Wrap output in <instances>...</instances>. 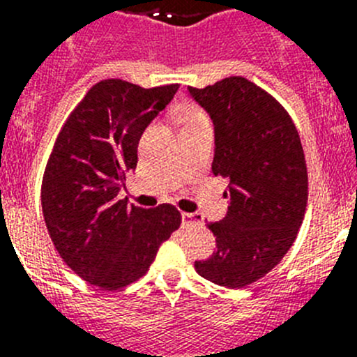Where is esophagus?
I'll return each instance as SVG.
<instances>
[{
    "label": "esophagus",
    "mask_w": 357,
    "mask_h": 357,
    "mask_svg": "<svg viewBox=\"0 0 357 357\" xmlns=\"http://www.w3.org/2000/svg\"><path fill=\"white\" fill-rule=\"evenodd\" d=\"M200 223H204V218L198 213H182V225L184 227L200 225Z\"/></svg>",
    "instance_id": "34e87169"
}]
</instances>
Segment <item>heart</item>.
I'll return each mask as SVG.
<instances>
[{"mask_svg":"<svg viewBox=\"0 0 357 357\" xmlns=\"http://www.w3.org/2000/svg\"><path fill=\"white\" fill-rule=\"evenodd\" d=\"M202 114H198V112H191V114L188 116V118H185V121H191V119H197V118H200Z\"/></svg>","mask_w":357,"mask_h":357,"instance_id":"b5f03b06","label":"heart"}]
</instances>
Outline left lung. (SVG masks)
<instances>
[{
  "label": "left lung",
  "mask_w": 357,
  "mask_h": 357,
  "mask_svg": "<svg viewBox=\"0 0 357 357\" xmlns=\"http://www.w3.org/2000/svg\"><path fill=\"white\" fill-rule=\"evenodd\" d=\"M188 91L213 119V173L230 181L225 218L207 225L216 252L195 268L214 284L245 288L279 264L304 220L307 168L301 137L284 107L247 78Z\"/></svg>",
  "instance_id": "obj_1"
}]
</instances>
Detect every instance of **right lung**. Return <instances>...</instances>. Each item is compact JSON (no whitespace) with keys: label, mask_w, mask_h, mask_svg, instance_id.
Here are the masks:
<instances>
[{"label":"right lung","mask_w":357,"mask_h":357,"mask_svg":"<svg viewBox=\"0 0 357 357\" xmlns=\"http://www.w3.org/2000/svg\"><path fill=\"white\" fill-rule=\"evenodd\" d=\"M176 89L98 82L55 141L40 189L44 222L64 263L98 288L119 289L143 277L160 243L181 227L169 204L143 209L119 198L144 128Z\"/></svg>","instance_id":"obj_1"}]
</instances>
